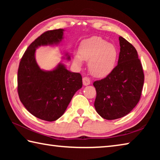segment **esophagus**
I'll use <instances>...</instances> for the list:
<instances>
[{"label":"esophagus","mask_w":160,"mask_h":160,"mask_svg":"<svg viewBox=\"0 0 160 160\" xmlns=\"http://www.w3.org/2000/svg\"><path fill=\"white\" fill-rule=\"evenodd\" d=\"M82 83L83 85L86 86V85H89L90 84V78L88 77H84L82 78Z\"/></svg>","instance_id":"34e87169"}]
</instances>
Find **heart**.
<instances>
[{
    "label": "heart",
    "instance_id": "obj_1",
    "mask_svg": "<svg viewBox=\"0 0 160 160\" xmlns=\"http://www.w3.org/2000/svg\"><path fill=\"white\" fill-rule=\"evenodd\" d=\"M118 51L112 44L99 37H94L82 42L79 54H75L74 62L82 66L88 62L89 71L96 78H105L114 70L118 60Z\"/></svg>",
    "mask_w": 160,
    "mask_h": 160
}]
</instances>
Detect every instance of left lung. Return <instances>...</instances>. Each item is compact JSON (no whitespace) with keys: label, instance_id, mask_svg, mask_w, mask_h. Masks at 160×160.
Listing matches in <instances>:
<instances>
[{"label":"left lung","instance_id":"8db88e82","mask_svg":"<svg viewBox=\"0 0 160 160\" xmlns=\"http://www.w3.org/2000/svg\"><path fill=\"white\" fill-rule=\"evenodd\" d=\"M118 65L104 79L94 81L97 96L94 107L107 120L123 117L136 106L141 96L144 73L137 51L131 43L119 37Z\"/></svg>","mask_w":160,"mask_h":160}]
</instances>
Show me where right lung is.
Returning <instances> with one entry per match:
<instances>
[{"label": "right lung", "instance_id": "obj_1", "mask_svg": "<svg viewBox=\"0 0 160 160\" xmlns=\"http://www.w3.org/2000/svg\"><path fill=\"white\" fill-rule=\"evenodd\" d=\"M63 31L53 29L40 35L25 51L18 68L19 98L29 113L47 121L60 118L75 93L82 86L81 75L69 71L64 65L59 63L54 70L44 71L35 60L36 48L58 44L63 39Z\"/></svg>", "mask_w": 160, "mask_h": 160}]
</instances>
